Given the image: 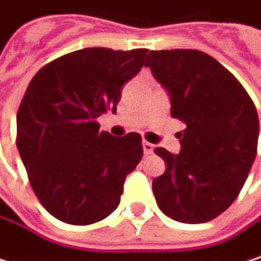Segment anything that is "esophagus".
Segmentation results:
<instances>
[{
    "label": "esophagus",
    "instance_id": "1",
    "mask_svg": "<svg viewBox=\"0 0 261 261\" xmlns=\"http://www.w3.org/2000/svg\"><path fill=\"white\" fill-rule=\"evenodd\" d=\"M153 149H155V146H153V144H150V143H147V141H143V150H144V155H150V153H153Z\"/></svg>",
    "mask_w": 261,
    "mask_h": 261
}]
</instances>
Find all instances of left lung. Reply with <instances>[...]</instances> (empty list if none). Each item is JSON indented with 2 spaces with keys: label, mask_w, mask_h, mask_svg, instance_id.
I'll return each mask as SVG.
<instances>
[{
  "label": "left lung",
  "mask_w": 261,
  "mask_h": 261,
  "mask_svg": "<svg viewBox=\"0 0 261 261\" xmlns=\"http://www.w3.org/2000/svg\"><path fill=\"white\" fill-rule=\"evenodd\" d=\"M146 66L170 95L181 152L155 153L167 166L152 190L160 210L182 223H203L239 196L257 155L258 115L240 82L199 50L150 51Z\"/></svg>",
  "instance_id": "8db88e82"
}]
</instances>
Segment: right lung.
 <instances>
[{"label":"right lung","mask_w":261,"mask_h":261,"mask_svg":"<svg viewBox=\"0 0 261 261\" xmlns=\"http://www.w3.org/2000/svg\"><path fill=\"white\" fill-rule=\"evenodd\" d=\"M146 48H83L42 66L16 114V146L45 210L91 225L120 203L126 176L143 156L137 132L112 137L97 118L117 112L121 86L144 65Z\"/></svg>","instance_id":"obj_1"}]
</instances>
